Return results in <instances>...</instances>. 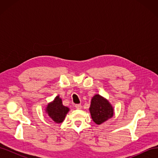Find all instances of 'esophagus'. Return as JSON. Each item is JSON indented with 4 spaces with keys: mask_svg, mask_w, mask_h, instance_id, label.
Here are the masks:
<instances>
[{
    "mask_svg": "<svg viewBox=\"0 0 158 158\" xmlns=\"http://www.w3.org/2000/svg\"><path fill=\"white\" fill-rule=\"evenodd\" d=\"M75 107L77 109H81V108H82V105H81V104H76Z\"/></svg>",
    "mask_w": 158,
    "mask_h": 158,
    "instance_id": "obj_1",
    "label": "esophagus"
}]
</instances>
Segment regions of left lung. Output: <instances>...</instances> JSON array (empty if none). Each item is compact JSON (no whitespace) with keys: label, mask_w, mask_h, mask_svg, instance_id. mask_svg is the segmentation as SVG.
I'll use <instances>...</instances> for the list:
<instances>
[{"label":"left lung","mask_w":158,"mask_h":158,"mask_svg":"<svg viewBox=\"0 0 158 158\" xmlns=\"http://www.w3.org/2000/svg\"><path fill=\"white\" fill-rule=\"evenodd\" d=\"M89 111L93 121L98 124L103 123L113 115V109L106 99L95 95L92 99Z\"/></svg>","instance_id":"1"}]
</instances>
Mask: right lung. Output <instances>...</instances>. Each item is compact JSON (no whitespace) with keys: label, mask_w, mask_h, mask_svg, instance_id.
<instances>
[{"label":"right lung","mask_w":158,"mask_h":158,"mask_svg":"<svg viewBox=\"0 0 158 158\" xmlns=\"http://www.w3.org/2000/svg\"><path fill=\"white\" fill-rule=\"evenodd\" d=\"M69 111V109L62 103V100L59 95L55 98L53 102L47 106L46 109L49 116L57 123H60L64 121Z\"/></svg>","instance_id":"obj_1"}]
</instances>
